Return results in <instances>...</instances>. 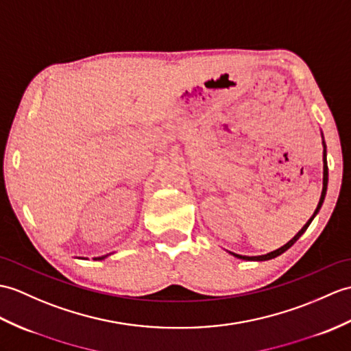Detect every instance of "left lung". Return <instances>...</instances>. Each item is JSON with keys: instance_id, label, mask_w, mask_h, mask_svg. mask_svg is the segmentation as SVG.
<instances>
[{"instance_id": "1", "label": "left lung", "mask_w": 351, "mask_h": 351, "mask_svg": "<svg viewBox=\"0 0 351 351\" xmlns=\"http://www.w3.org/2000/svg\"><path fill=\"white\" fill-rule=\"evenodd\" d=\"M322 137H323V133H322ZM326 190H328V161H326V143H324V138H323V190H322V197H320V202H319V205H317V208H315V210H314V214H313V217L308 219L306 221V224L302 227V229H300L295 236H293V238L286 243V245H282L281 248H278V250H275V251H271V252H267V254H263V256H254V257H248V256H241V254H234V252H230L232 256H234V257H238V258H242V260H256V262H263V260H271V258H275L276 256H280V254H282L284 251H287L293 243H295L300 236H302L304 233H305V230L308 229V226L311 224V221L314 219V217L319 214V210H320V208H322V205H323V202H324V197H326Z\"/></svg>"}]
</instances>
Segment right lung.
<instances>
[{
  "instance_id": "right-lung-1",
  "label": "right lung",
  "mask_w": 351,
  "mask_h": 351,
  "mask_svg": "<svg viewBox=\"0 0 351 351\" xmlns=\"http://www.w3.org/2000/svg\"><path fill=\"white\" fill-rule=\"evenodd\" d=\"M108 256H109V254H106V256H101V257H95L94 260H104V258H106V257H108Z\"/></svg>"
}]
</instances>
